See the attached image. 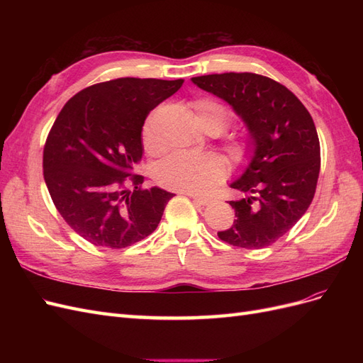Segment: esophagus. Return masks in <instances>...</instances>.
<instances>
[{"mask_svg": "<svg viewBox=\"0 0 363 363\" xmlns=\"http://www.w3.org/2000/svg\"><path fill=\"white\" fill-rule=\"evenodd\" d=\"M192 199H194V201L195 203H199L200 206H207L208 203H212V200L208 199V196H203V195H192V194H189Z\"/></svg>", "mask_w": 363, "mask_h": 363, "instance_id": "34e87169", "label": "esophagus"}]
</instances>
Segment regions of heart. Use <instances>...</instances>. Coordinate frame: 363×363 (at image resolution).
I'll return each mask as SVG.
<instances>
[{
    "instance_id": "b5f03b06",
    "label": "heart",
    "mask_w": 363,
    "mask_h": 363,
    "mask_svg": "<svg viewBox=\"0 0 363 363\" xmlns=\"http://www.w3.org/2000/svg\"><path fill=\"white\" fill-rule=\"evenodd\" d=\"M194 111L199 118V123L204 127L211 123L218 131L227 127L232 113L228 108L216 100H196L192 103ZM142 140L148 150L157 148V138L152 128V118H150L144 130ZM227 150L232 159L242 162L250 155V144L247 139H232L227 144ZM225 175V163L216 155H191V152H172L164 157L157 167L155 177L159 184L168 189L182 192L200 194L212 189L213 186L221 183Z\"/></svg>"
}]
</instances>
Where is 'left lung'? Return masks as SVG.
Returning a JSON list of instances; mask_svg holds the SVG:
<instances>
[{
    "instance_id": "obj_1",
    "label": "left lung",
    "mask_w": 363,
    "mask_h": 363,
    "mask_svg": "<svg viewBox=\"0 0 363 363\" xmlns=\"http://www.w3.org/2000/svg\"><path fill=\"white\" fill-rule=\"evenodd\" d=\"M223 98L245 121L255 155L232 188L247 194L230 201L233 225L218 232L224 242L247 250L269 247L309 208L321 168V150L311 113L286 86L252 72L192 77Z\"/></svg>"
}]
</instances>
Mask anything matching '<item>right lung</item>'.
<instances>
[{"mask_svg":"<svg viewBox=\"0 0 363 363\" xmlns=\"http://www.w3.org/2000/svg\"><path fill=\"white\" fill-rule=\"evenodd\" d=\"M183 80L92 84L63 106L43 147V179L62 218L87 242L119 250L155 232L174 194L142 188V125Z\"/></svg>","mask_w":363,"mask_h":363,"instance_id":"obj_1","label":"right lung"}]
</instances>
